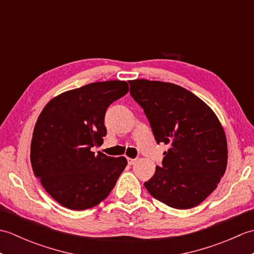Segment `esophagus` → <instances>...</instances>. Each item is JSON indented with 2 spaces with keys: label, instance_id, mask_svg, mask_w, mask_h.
Segmentation results:
<instances>
[{
  "label": "esophagus",
  "instance_id": "esophagus-1",
  "mask_svg": "<svg viewBox=\"0 0 254 254\" xmlns=\"http://www.w3.org/2000/svg\"><path fill=\"white\" fill-rule=\"evenodd\" d=\"M136 163V159H132V158H127V164L130 165V166H132V165H134Z\"/></svg>",
  "mask_w": 254,
  "mask_h": 254
}]
</instances>
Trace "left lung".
<instances>
[{"mask_svg": "<svg viewBox=\"0 0 254 254\" xmlns=\"http://www.w3.org/2000/svg\"><path fill=\"white\" fill-rule=\"evenodd\" d=\"M128 84L156 142L169 145L145 188L170 207L196 206L217 188L227 167L222 124L204 101L180 86L147 79Z\"/></svg>", "mask_w": 254, "mask_h": 254, "instance_id": "obj_1", "label": "left lung"}]
</instances>
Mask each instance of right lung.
Masks as SVG:
<instances>
[{"label": "right lung", "mask_w": 254, "mask_h": 254, "mask_svg": "<svg viewBox=\"0 0 254 254\" xmlns=\"http://www.w3.org/2000/svg\"><path fill=\"white\" fill-rule=\"evenodd\" d=\"M128 91L123 80L85 85L57 96L41 111L34 128L30 161L35 177L62 206L83 210L109 195L127 165L91 148L106 136L105 115Z\"/></svg>", "instance_id": "1"}]
</instances>
